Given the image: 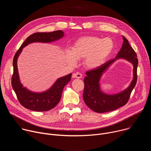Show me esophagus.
<instances>
[{
	"label": "esophagus",
	"instance_id": "obj_1",
	"mask_svg": "<svg viewBox=\"0 0 151 151\" xmlns=\"http://www.w3.org/2000/svg\"><path fill=\"white\" fill-rule=\"evenodd\" d=\"M73 78H78V79H80L82 77V75L81 73L79 72H76L75 73H73V75H72Z\"/></svg>",
	"mask_w": 151,
	"mask_h": 151
}]
</instances>
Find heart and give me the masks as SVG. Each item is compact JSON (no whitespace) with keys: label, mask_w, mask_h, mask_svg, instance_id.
I'll use <instances>...</instances> for the list:
<instances>
[{"label":"heart","mask_w":151,"mask_h":151,"mask_svg":"<svg viewBox=\"0 0 151 151\" xmlns=\"http://www.w3.org/2000/svg\"><path fill=\"white\" fill-rule=\"evenodd\" d=\"M114 48V42L111 38L103 39L96 36L82 37L74 43L72 50L67 51L66 58L73 64L76 59L85 58V66L89 69H95L102 65Z\"/></svg>","instance_id":"1"}]
</instances>
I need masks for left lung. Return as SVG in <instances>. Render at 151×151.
I'll use <instances>...</instances> for the list:
<instances>
[{
  "label": "left lung",
  "instance_id": "8db88e82",
  "mask_svg": "<svg viewBox=\"0 0 151 151\" xmlns=\"http://www.w3.org/2000/svg\"><path fill=\"white\" fill-rule=\"evenodd\" d=\"M122 48L115 58L106 61L100 66L87 71L84 78L83 99L85 104L93 111L104 113L114 111L124 106L128 101L130 94L137 82L138 59L137 54L129 44L128 40L122 36ZM125 59L133 64L134 79L129 87L124 91L115 95H107L100 89L99 82L102 73L116 59Z\"/></svg>",
  "mask_w": 151,
  "mask_h": 151
}]
</instances>
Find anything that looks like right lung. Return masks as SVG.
<instances>
[{
    "label": "right lung",
    "instance_id": "obj_1",
    "mask_svg": "<svg viewBox=\"0 0 151 151\" xmlns=\"http://www.w3.org/2000/svg\"><path fill=\"white\" fill-rule=\"evenodd\" d=\"M64 36V32L61 30H57L49 33H35L29 36L21 45L15 53L13 59V75L11 83L17 99L21 104L26 109L38 112L48 111L52 109L59 103L63 90L71 79L72 74L58 78L52 87L48 90L42 93L32 92L21 83L18 68L17 59L23 50L27 45L33 42L50 43L57 40Z\"/></svg>",
    "mask_w": 151,
    "mask_h": 151
}]
</instances>
